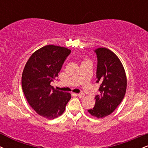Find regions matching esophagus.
I'll list each match as a JSON object with an SVG mask.
<instances>
[{"instance_id": "obj_1", "label": "esophagus", "mask_w": 148, "mask_h": 148, "mask_svg": "<svg viewBox=\"0 0 148 148\" xmlns=\"http://www.w3.org/2000/svg\"><path fill=\"white\" fill-rule=\"evenodd\" d=\"M78 95V97H79V98H83V97H84V96H85V94L84 92H80V93H79V94L77 95Z\"/></svg>"}]
</instances>
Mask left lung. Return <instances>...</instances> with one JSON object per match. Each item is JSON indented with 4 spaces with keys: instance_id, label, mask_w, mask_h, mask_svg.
Segmentation results:
<instances>
[{
    "instance_id": "1",
    "label": "left lung",
    "mask_w": 148,
    "mask_h": 148,
    "mask_svg": "<svg viewBox=\"0 0 148 148\" xmlns=\"http://www.w3.org/2000/svg\"><path fill=\"white\" fill-rule=\"evenodd\" d=\"M97 55L96 83L99 84V94L94 108L88 110L93 116L101 118L110 115L121 103L127 89L125 69L116 55L106 48L94 51Z\"/></svg>"
}]
</instances>
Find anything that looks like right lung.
Here are the masks:
<instances>
[{
    "label": "right lung",
    "mask_w": 148,
    "mask_h": 148,
    "mask_svg": "<svg viewBox=\"0 0 148 148\" xmlns=\"http://www.w3.org/2000/svg\"><path fill=\"white\" fill-rule=\"evenodd\" d=\"M70 53L64 47L45 46L32 54L22 74V90L28 103L37 114L49 120L62 115L72 97L51 86Z\"/></svg>",
    "instance_id": "obj_1"
}]
</instances>
